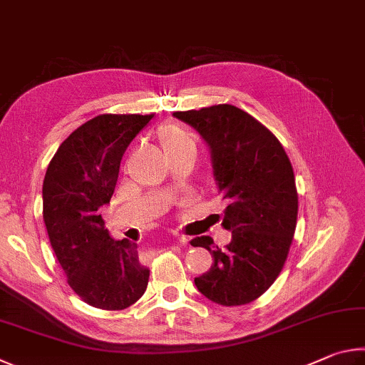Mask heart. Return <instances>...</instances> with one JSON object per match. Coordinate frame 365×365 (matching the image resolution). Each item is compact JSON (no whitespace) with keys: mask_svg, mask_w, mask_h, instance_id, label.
I'll return each mask as SVG.
<instances>
[{"mask_svg":"<svg viewBox=\"0 0 365 365\" xmlns=\"http://www.w3.org/2000/svg\"><path fill=\"white\" fill-rule=\"evenodd\" d=\"M158 136L160 143H162L163 149L168 155H173V153H178L184 149H189V147H195L192 136H190L186 130H182L181 126H178L175 123L163 125L160 128Z\"/></svg>","mask_w":365,"mask_h":365,"instance_id":"obj_1","label":"heart"}]
</instances>
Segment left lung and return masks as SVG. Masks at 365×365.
<instances>
[{"mask_svg": "<svg viewBox=\"0 0 365 365\" xmlns=\"http://www.w3.org/2000/svg\"><path fill=\"white\" fill-rule=\"evenodd\" d=\"M212 153L218 192L227 202L222 227L232 232L221 250L208 235L190 240L212 253L210 271L195 277L202 295L222 306L259 298L289 255L298 216L295 175L279 139L257 118L231 104L175 112Z\"/></svg>", "mask_w": 365, "mask_h": 365, "instance_id": "obj_1", "label": "left lung"}]
</instances>
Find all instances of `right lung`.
Masks as SVG:
<instances>
[{"mask_svg":"<svg viewBox=\"0 0 365 365\" xmlns=\"http://www.w3.org/2000/svg\"><path fill=\"white\" fill-rule=\"evenodd\" d=\"M152 117L98 115L63 140L44 176L43 220L51 247L68 285L94 308L125 309L149 282L136 242L112 239L99 208L110 203L121 157Z\"/></svg>","mask_w":365,"mask_h":365,"instance_id":"right-lung-1","label":"right lung"}]
</instances>
